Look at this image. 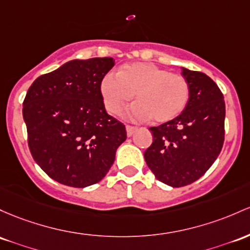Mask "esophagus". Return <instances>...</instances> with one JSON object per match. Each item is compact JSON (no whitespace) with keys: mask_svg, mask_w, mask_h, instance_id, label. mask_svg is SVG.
<instances>
[{"mask_svg":"<svg viewBox=\"0 0 250 250\" xmlns=\"http://www.w3.org/2000/svg\"><path fill=\"white\" fill-rule=\"evenodd\" d=\"M125 130H127V135L131 136L134 133H135L136 127H133V125H125Z\"/></svg>","mask_w":250,"mask_h":250,"instance_id":"obj_1","label":"esophagus"}]
</instances>
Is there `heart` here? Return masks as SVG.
I'll list each match as a JSON object with an SVG mask.
<instances>
[{"label": "heart", "instance_id": "heart-1", "mask_svg": "<svg viewBox=\"0 0 250 250\" xmlns=\"http://www.w3.org/2000/svg\"><path fill=\"white\" fill-rule=\"evenodd\" d=\"M105 109L120 114L135 95L138 101L128 110L134 120L168 122L185 110L190 100V85L183 76L171 73L149 62L123 65L119 73L109 72L101 82Z\"/></svg>", "mask_w": 250, "mask_h": 250}]
</instances>
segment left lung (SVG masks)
<instances>
[{"instance_id": "obj_1", "label": "left lung", "mask_w": 250, "mask_h": 250, "mask_svg": "<svg viewBox=\"0 0 250 250\" xmlns=\"http://www.w3.org/2000/svg\"><path fill=\"white\" fill-rule=\"evenodd\" d=\"M190 100L179 116L152 127L153 142L144 153L158 180L172 188L196 182L215 163L224 142L226 103L217 84L198 71L182 67Z\"/></svg>"}]
</instances>
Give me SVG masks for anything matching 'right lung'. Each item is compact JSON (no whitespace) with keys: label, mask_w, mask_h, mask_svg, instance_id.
Returning <instances> with one entry per match:
<instances>
[{"label":"right lung","mask_w":250,"mask_h":250,"mask_svg":"<svg viewBox=\"0 0 250 250\" xmlns=\"http://www.w3.org/2000/svg\"><path fill=\"white\" fill-rule=\"evenodd\" d=\"M112 58L75 59L38 77L22 115L33 159L56 182L86 188L101 182L127 139L125 125L108 115L101 82Z\"/></svg>","instance_id":"obj_1"}]
</instances>
